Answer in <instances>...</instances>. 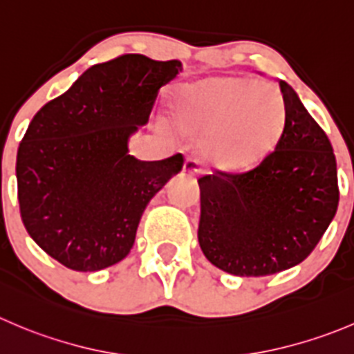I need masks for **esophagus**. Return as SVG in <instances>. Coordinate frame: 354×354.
<instances>
[{"label": "esophagus", "mask_w": 354, "mask_h": 354, "mask_svg": "<svg viewBox=\"0 0 354 354\" xmlns=\"http://www.w3.org/2000/svg\"><path fill=\"white\" fill-rule=\"evenodd\" d=\"M185 171H187L188 174H192V176H195V174H201L202 171H204V166H202L201 159L190 156L187 157V160H185Z\"/></svg>", "instance_id": "obj_1"}]
</instances>
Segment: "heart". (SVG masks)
Instances as JSON below:
<instances>
[{
    "mask_svg": "<svg viewBox=\"0 0 354 354\" xmlns=\"http://www.w3.org/2000/svg\"><path fill=\"white\" fill-rule=\"evenodd\" d=\"M174 121L188 135L204 136L205 156L225 167L256 162L275 147L286 124V100L272 82L218 75L187 86Z\"/></svg>",
    "mask_w": 354,
    "mask_h": 354,
    "instance_id": "obj_1",
    "label": "heart"
}]
</instances>
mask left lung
<instances>
[{
	"mask_svg": "<svg viewBox=\"0 0 354 354\" xmlns=\"http://www.w3.org/2000/svg\"><path fill=\"white\" fill-rule=\"evenodd\" d=\"M282 135L245 171L198 178V243L223 272L264 277L306 259L339 204L337 164L324 129L286 81Z\"/></svg>",
	"mask_w": 354,
	"mask_h": 354,
	"instance_id": "left-lung-1",
	"label": "left lung"
}]
</instances>
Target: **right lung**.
Masks as SVG:
<instances>
[{
  "label": "right lung",
  "mask_w": 354,
  "mask_h": 354,
  "mask_svg": "<svg viewBox=\"0 0 354 354\" xmlns=\"http://www.w3.org/2000/svg\"><path fill=\"white\" fill-rule=\"evenodd\" d=\"M183 65L126 53L90 67L30 121L17 152L20 218L34 242L75 272L119 263L150 198L183 156L138 160L128 138Z\"/></svg>",
  "instance_id": "1"
}]
</instances>
